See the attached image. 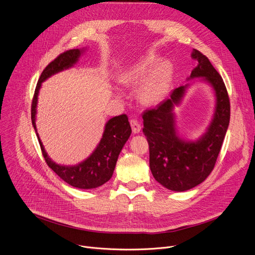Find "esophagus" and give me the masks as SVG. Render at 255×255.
Instances as JSON below:
<instances>
[{
  "label": "esophagus",
  "mask_w": 255,
  "mask_h": 255,
  "mask_svg": "<svg viewBox=\"0 0 255 255\" xmlns=\"http://www.w3.org/2000/svg\"><path fill=\"white\" fill-rule=\"evenodd\" d=\"M130 127H131V129H132V132L133 133H138L141 129V126L140 124L136 121V120H130Z\"/></svg>",
  "instance_id": "34e87169"
}]
</instances>
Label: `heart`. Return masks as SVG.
<instances>
[{"mask_svg":"<svg viewBox=\"0 0 255 255\" xmlns=\"http://www.w3.org/2000/svg\"><path fill=\"white\" fill-rule=\"evenodd\" d=\"M154 62L155 57L148 56L131 65L121 76V82L127 86H134L146 79L137 93L140 103L144 105H154L162 100L171 80V64L166 60H160L150 71Z\"/></svg>","mask_w":255,"mask_h":255,"instance_id":"obj_1","label":"heart"}]
</instances>
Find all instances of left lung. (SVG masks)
<instances>
[{
    "instance_id": "obj_1",
    "label": "left lung",
    "mask_w": 255,
    "mask_h": 255,
    "mask_svg": "<svg viewBox=\"0 0 255 255\" xmlns=\"http://www.w3.org/2000/svg\"><path fill=\"white\" fill-rule=\"evenodd\" d=\"M197 66L187 80L201 78L214 91L213 119L197 140L179 137L173 109L181 102L189 84L174 89L169 99L142 114L143 128L149 145V167L155 180L173 191L188 190L210 174L220 151L230 119V103L222 78L209 60L193 49Z\"/></svg>"
}]
</instances>
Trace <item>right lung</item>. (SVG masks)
Segmentation results:
<instances>
[{"label": "right lung", "mask_w": 255, "mask_h": 255, "mask_svg": "<svg viewBox=\"0 0 255 255\" xmlns=\"http://www.w3.org/2000/svg\"><path fill=\"white\" fill-rule=\"evenodd\" d=\"M84 52L85 49H74L64 52L53 62H51L43 71L38 81L32 103V124L36 132L38 95L42 83L53 75L73 67L79 61V58ZM130 133L131 128L127 115H121L111 119L106 124L103 137L93 153L79 164L68 166L54 162L45 150L38 132L37 135L47 164L70 185L82 189H91L99 187L111 179L119 154L128 139Z\"/></svg>", "instance_id": "obj_1"}]
</instances>
